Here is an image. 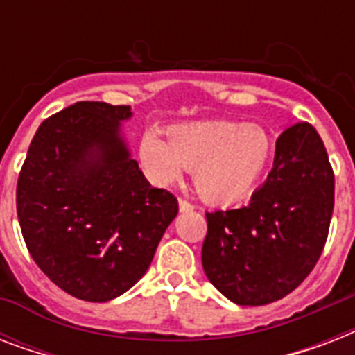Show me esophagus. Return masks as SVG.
<instances>
[{"label":"esophagus","mask_w":355,"mask_h":355,"mask_svg":"<svg viewBox=\"0 0 355 355\" xmlns=\"http://www.w3.org/2000/svg\"><path fill=\"white\" fill-rule=\"evenodd\" d=\"M178 208H180V211H182V214H188V211L195 210V206L184 199H178Z\"/></svg>","instance_id":"1"}]
</instances>
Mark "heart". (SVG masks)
I'll list each match as a JSON object with an SVG mask.
<instances>
[{"label": "heart", "instance_id": "obj_1", "mask_svg": "<svg viewBox=\"0 0 355 355\" xmlns=\"http://www.w3.org/2000/svg\"><path fill=\"white\" fill-rule=\"evenodd\" d=\"M164 139L147 130L139 160L150 177L171 184L193 169L197 193L210 205H234L252 193L275 156V139L258 123L195 121L175 125Z\"/></svg>", "mask_w": 355, "mask_h": 355}]
</instances>
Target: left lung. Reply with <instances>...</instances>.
Instances as JSON below:
<instances>
[{"instance_id": "left-lung-1", "label": "left lung", "mask_w": 355, "mask_h": 355, "mask_svg": "<svg viewBox=\"0 0 355 355\" xmlns=\"http://www.w3.org/2000/svg\"><path fill=\"white\" fill-rule=\"evenodd\" d=\"M334 188L317 130L309 123L284 130L269 177L247 205L206 214L208 280L239 306H263L297 289L324 248Z\"/></svg>"}]
</instances>
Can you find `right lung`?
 <instances>
[{"label": "right lung", "mask_w": 355, "mask_h": 355, "mask_svg": "<svg viewBox=\"0 0 355 355\" xmlns=\"http://www.w3.org/2000/svg\"><path fill=\"white\" fill-rule=\"evenodd\" d=\"M130 107L80 101L47 118L16 188L25 245L71 297L108 302L147 272L178 202L153 188L123 134Z\"/></svg>", "instance_id": "right-lung-1"}]
</instances>
